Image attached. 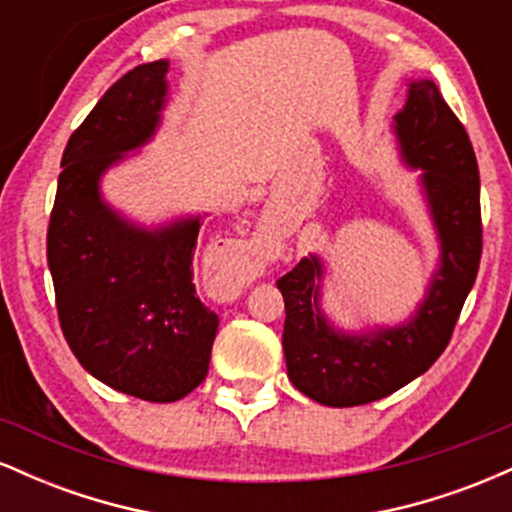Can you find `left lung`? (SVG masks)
Here are the masks:
<instances>
[{"label": "left lung", "mask_w": 512, "mask_h": 512, "mask_svg": "<svg viewBox=\"0 0 512 512\" xmlns=\"http://www.w3.org/2000/svg\"><path fill=\"white\" fill-rule=\"evenodd\" d=\"M409 166L424 168V190L443 245V264L409 325L373 337L334 332L317 308V257H305L276 281L286 305L284 356L291 383L327 407L375 402L426 373L445 346L481 260L479 166L467 129L433 81L409 86L397 117Z\"/></svg>", "instance_id": "left-lung-1"}]
</instances>
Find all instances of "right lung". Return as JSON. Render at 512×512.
I'll return each mask as SVG.
<instances>
[{
  "mask_svg": "<svg viewBox=\"0 0 512 512\" xmlns=\"http://www.w3.org/2000/svg\"><path fill=\"white\" fill-rule=\"evenodd\" d=\"M168 62L129 69L74 129L48 226L60 327L93 378L146 402H175L207 378L219 315L192 284L199 221L142 231L113 214L98 178L154 134Z\"/></svg>",
  "mask_w": 512,
  "mask_h": 512,
  "instance_id": "obj_1",
  "label": "right lung"
}]
</instances>
